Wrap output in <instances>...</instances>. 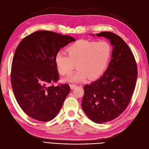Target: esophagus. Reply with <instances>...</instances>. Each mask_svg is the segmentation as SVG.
Returning <instances> with one entry per match:
<instances>
[{"instance_id":"1","label":"esophagus","mask_w":149,"mask_h":149,"mask_svg":"<svg viewBox=\"0 0 149 149\" xmlns=\"http://www.w3.org/2000/svg\"><path fill=\"white\" fill-rule=\"evenodd\" d=\"M70 88L71 89H74V88L76 87V84H70Z\"/></svg>"}]
</instances>
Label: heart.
I'll return each mask as SVG.
<instances>
[{
	"mask_svg": "<svg viewBox=\"0 0 149 149\" xmlns=\"http://www.w3.org/2000/svg\"><path fill=\"white\" fill-rule=\"evenodd\" d=\"M66 54L58 52L55 56L56 68L61 76H70L76 64L78 71L68 79L80 82L88 78L93 80L105 71L112 54V47L106 41L79 40L66 49Z\"/></svg>",
	"mask_w": 149,
	"mask_h": 149,
	"instance_id": "b5f03b06",
	"label": "heart"
}]
</instances>
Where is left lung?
Instances as JSON below:
<instances>
[{
	"label": "left lung",
	"instance_id": "obj_1",
	"mask_svg": "<svg viewBox=\"0 0 149 149\" xmlns=\"http://www.w3.org/2000/svg\"><path fill=\"white\" fill-rule=\"evenodd\" d=\"M110 40L112 58L102 77L84 86L83 111L94 123L102 124L119 117L131 100L137 78L134 56L119 36L111 31L96 34Z\"/></svg>",
	"mask_w": 149,
	"mask_h": 149
}]
</instances>
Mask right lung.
<instances>
[{
    "instance_id": "obj_1",
    "label": "right lung",
    "mask_w": 149,
    "mask_h": 149,
    "mask_svg": "<svg viewBox=\"0 0 149 149\" xmlns=\"http://www.w3.org/2000/svg\"><path fill=\"white\" fill-rule=\"evenodd\" d=\"M74 41L69 35L39 30L18 45L12 63V87L21 109L32 119L48 122L61 109L70 87L68 84L53 86L60 78L55 56Z\"/></svg>"
}]
</instances>
